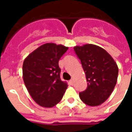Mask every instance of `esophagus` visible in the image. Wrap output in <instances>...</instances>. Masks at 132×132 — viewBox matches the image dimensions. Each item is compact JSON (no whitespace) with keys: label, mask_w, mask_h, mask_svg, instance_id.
Listing matches in <instances>:
<instances>
[{"label":"esophagus","mask_w":132,"mask_h":132,"mask_svg":"<svg viewBox=\"0 0 132 132\" xmlns=\"http://www.w3.org/2000/svg\"><path fill=\"white\" fill-rule=\"evenodd\" d=\"M69 83H70V84H71V86H73V79H71V80H70Z\"/></svg>","instance_id":"obj_1"}]
</instances>
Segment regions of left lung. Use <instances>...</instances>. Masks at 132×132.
I'll list each match as a JSON object with an SVG mask.
<instances>
[{
	"label": "left lung",
	"instance_id": "obj_1",
	"mask_svg": "<svg viewBox=\"0 0 132 132\" xmlns=\"http://www.w3.org/2000/svg\"><path fill=\"white\" fill-rule=\"evenodd\" d=\"M86 73L88 87L79 93L80 100L89 106L105 102L117 80L118 67L112 57L101 47L87 44L73 47Z\"/></svg>",
	"mask_w": 132,
	"mask_h": 132
}]
</instances>
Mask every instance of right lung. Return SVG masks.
Returning a JSON list of instances; mask_svg holds the SVG:
<instances>
[{"label":"right lung","instance_id":"1","mask_svg":"<svg viewBox=\"0 0 132 132\" xmlns=\"http://www.w3.org/2000/svg\"><path fill=\"white\" fill-rule=\"evenodd\" d=\"M67 46L46 43L33 51L24 59L22 75L24 85L32 99L44 108H52L60 102L68 85L61 80L59 61Z\"/></svg>","mask_w":132,"mask_h":132}]
</instances>
